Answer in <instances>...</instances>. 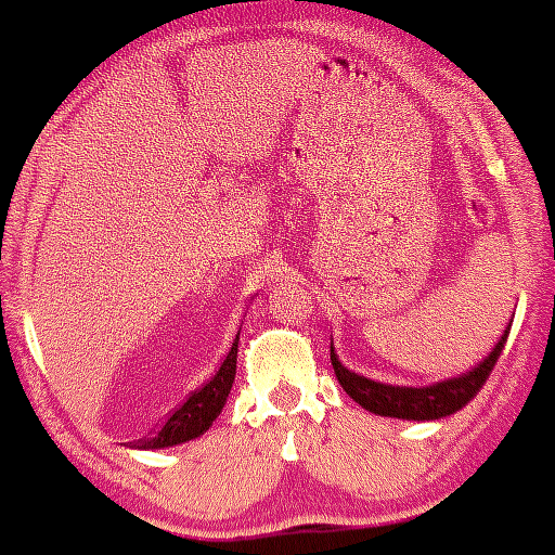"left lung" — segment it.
Returning <instances> with one entry per match:
<instances>
[{
  "label": "left lung",
  "instance_id": "left-lung-1",
  "mask_svg": "<svg viewBox=\"0 0 555 555\" xmlns=\"http://www.w3.org/2000/svg\"><path fill=\"white\" fill-rule=\"evenodd\" d=\"M509 326L504 330L502 339L496 341L494 350L489 352V358H483L476 367L455 375V378L433 383V386H391V383H380L365 375L345 367L334 352L332 345V365L334 375H337L339 386L345 388L347 396L352 401H358L362 409L378 414V416H391V420H409V422H433L442 420V416L455 414L457 409H463L474 396L481 391V386L494 371L499 354H502L504 345H507Z\"/></svg>",
  "mask_w": 555,
  "mask_h": 555
}]
</instances>
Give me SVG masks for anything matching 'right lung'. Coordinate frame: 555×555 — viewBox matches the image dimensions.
<instances>
[{"label":"right lung","mask_w":555,"mask_h":555,"mask_svg":"<svg viewBox=\"0 0 555 555\" xmlns=\"http://www.w3.org/2000/svg\"><path fill=\"white\" fill-rule=\"evenodd\" d=\"M236 352H238V334L214 378L205 383L203 388H197V391L190 396L180 409H177V412L169 414V420L164 422V427L152 437V440H139L133 442L131 448L164 450V448H175V444H182L188 440H195V437H201L205 429L216 422V416L221 414L225 399H229L231 386H234V378H236Z\"/></svg>","instance_id":"1"}]
</instances>
